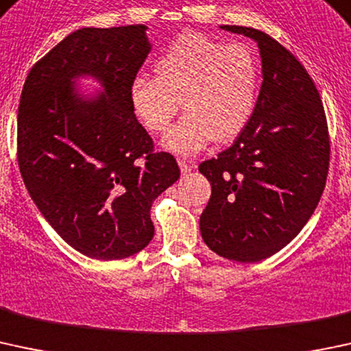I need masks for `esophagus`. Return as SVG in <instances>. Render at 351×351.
<instances>
[{
    "mask_svg": "<svg viewBox=\"0 0 351 351\" xmlns=\"http://www.w3.org/2000/svg\"><path fill=\"white\" fill-rule=\"evenodd\" d=\"M178 165H180V169H182L183 175H186V173H190L191 169H193V163H190V161L183 160V158H178Z\"/></svg>",
    "mask_w": 351,
    "mask_h": 351,
    "instance_id": "obj_1",
    "label": "esophagus"
}]
</instances>
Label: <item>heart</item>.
I'll return each mask as SVG.
<instances>
[{"instance_id":"b5f03b06","label":"heart","mask_w":351,"mask_h":351,"mask_svg":"<svg viewBox=\"0 0 351 351\" xmlns=\"http://www.w3.org/2000/svg\"><path fill=\"white\" fill-rule=\"evenodd\" d=\"M153 72L132 80L131 104L143 126L160 134L183 102L186 112L163 138L173 153L195 154L212 139L232 141L256 112L263 75L256 51L245 43L182 33L158 55Z\"/></svg>"}]
</instances>
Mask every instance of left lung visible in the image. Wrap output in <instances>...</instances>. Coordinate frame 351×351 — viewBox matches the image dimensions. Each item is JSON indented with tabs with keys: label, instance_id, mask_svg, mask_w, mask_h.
I'll list each match as a JSON object with an SVG mask.
<instances>
[{
	"label": "left lung",
	"instance_id": "obj_1",
	"mask_svg": "<svg viewBox=\"0 0 351 351\" xmlns=\"http://www.w3.org/2000/svg\"><path fill=\"white\" fill-rule=\"evenodd\" d=\"M222 28L256 40L264 80L234 145L198 166L212 185L200 230L219 256L257 263L286 247L315 212L326 185L330 132L318 88L286 47L261 29Z\"/></svg>",
	"mask_w": 351,
	"mask_h": 351
}]
</instances>
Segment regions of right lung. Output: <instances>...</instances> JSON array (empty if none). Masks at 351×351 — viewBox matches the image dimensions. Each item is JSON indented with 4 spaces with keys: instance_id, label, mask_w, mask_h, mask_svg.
I'll return each instance as SVG.
<instances>
[{
    "instance_id": "add662e5",
    "label": "right lung",
    "mask_w": 351,
    "mask_h": 351,
    "mask_svg": "<svg viewBox=\"0 0 351 351\" xmlns=\"http://www.w3.org/2000/svg\"><path fill=\"white\" fill-rule=\"evenodd\" d=\"M151 47L145 25L82 28L40 58L18 108L16 156L49 223L84 256L117 261L154 235L151 205L180 178L173 154L136 119L131 84ZM90 73L105 94L84 101L69 80Z\"/></svg>"
}]
</instances>
